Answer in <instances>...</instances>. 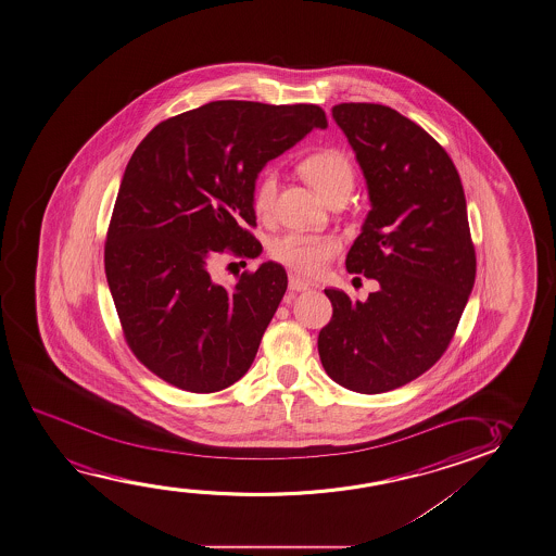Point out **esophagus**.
Segmentation results:
<instances>
[{"label":"esophagus","mask_w":556,"mask_h":556,"mask_svg":"<svg viewBox=\"0 0 556 556\" xmlns=\"http://www.w3.org/2000/svg\"><path fill=\"white\" fill-rule=\"evenodd\" d=\"M289 289L294 290V292H304V290L309 289V282L300 279L296 275H289Z\"/></svg>","instance_id":"obj_1"}]
</instances>
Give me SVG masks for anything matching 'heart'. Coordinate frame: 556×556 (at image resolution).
I'll return each mask as SVG.
<instances>
[{"mask_svg":"<svg viewBox=\"0 0 556 556\" xmlns=\"http://www.w3.org/2000/svg\"><path fill=\"white\" fill-rule=\"evenodd\" d=\"M304 174L309 184L327 199L339 189H352L354 168L346 154L339 149H325L307 156L304 161ZM279 187L277 169L266 168L257 177L252 202L257 214H269L274 210L275 197ZM342 242L330 233H304L289 231L277 237L269 244V254L290 267L292 271L307 277L321 275L330 260L339 254Z\"/></svg>","mask_w":556,"mask_h":556,"instance_id":"b5f03b06","label":"heart"}]
</instances>
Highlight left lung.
I'll return each mask as SVG.
<instances>
[{
  "label": "left lung",
  "instance_id": "1",
  "mask_svg": "<svg viewBox=\"0 0 556 556\" xmlns=\"http://www.w3.org/2000/svg\"><path fill=\"white\" fill-rule=\"evenodd\" d=\"M332 118L367 181L370 210L346 269L377 279L365 302L325 289L332 319L317 340L340 387L382 394L430 369L475 287V244L459 172L434 137L390 106L340 103Z\"/></svg>",
  "mask_w": 556,
  "mask_h": 556
}]
</instances>
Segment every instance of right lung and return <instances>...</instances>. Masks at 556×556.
Listing matches in <instances>:
<instances>
[{"label":"right lung","instance_id":"obj_1","mask_svg":"<svg viewBox=\"0 0 556 556\" xmlns=\"http://www.w3.org/2000/svg\"><path fill=\"white\" fill-rule=\"evenodd\" d=\"M314 128L317 105L214 101L154 126L122 177L105 247V274L137 359L174 387L210 394L250 369L287 290L264 262L224 287L212 260L229 249L257 257L254 187L271 159Z\"/></svg>","mask_w":556,"mask_h":556}]
</instances>
